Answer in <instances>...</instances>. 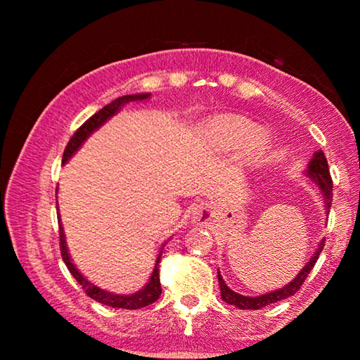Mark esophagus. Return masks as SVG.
Segmentation results:
<instances>
[{"label":"esophagus","mask_w":360,"mask_h":360,"mask_svg":"<svg viewBox=\"0 0 360 360\" xmlns=\"http://www.w3.org/2000/svg\"><path fill=\"white\" fill-rule=\"evenodd\" d=\"M192 219L193 222H197L198 225H203L208 221V214H206L205 208H195V211L192 212Z\"/></svg>","instance_id":"34e87169"}]
</instances>
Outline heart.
Listing matches in <instances>:
<instances>
[{
  "instance_id": "obj_1",
  "label": "heart",
  "mask_w": 360,
  "mask_h": 360,
  "mask_svg": "<svg viewBox=\"0 0 360 360\" xmlns=\"http://www.w3.org/2000/svg\"><path fill=\"white\" fill-rule=\"evenodd\" d=\"M216 138L227 148H236L245 143L246 155L251 158L262 157L270 148V138L264 130H255L252 122L243 117H225L212 125Z\"/></svg>"
}]
</instances>
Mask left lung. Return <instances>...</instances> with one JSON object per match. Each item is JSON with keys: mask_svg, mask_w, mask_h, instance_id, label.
I'll return each mask as SVG.
<instances>
[{"mask_svg": "<svg viewBox=\"0 0 360 360\" xmlns=\"http://www.w3.org/2000/svg\"><path fill=\"white\" fill-rule=\"evenodd\" d=\"M309 179H311L316 186H318L319 192L322 195V200H324V208H326V214H328V211H330V206H332V191H333V184H332V178H330V173H328V163H327V158L324 155V152L318 150L314 152V155L311 158V162L308 163V168H307V173ZM324 241L322 240L318 249H316V252L311 255V259L309 262H307V265H304L300 271H298V275L292 279L289 284H285L284 288L278 289V290H273V292H266V294H262L259 297H248V295H241L238 292L231 290L225 281L221 276V273L217 270V278H219V288H221V297L225 303L229 304H235L236 308L240 309H260L266 307V304L270 303H276L279 300H284V298H288L290 295H294L295 292L300 289V285L303 284L304 279L309 275V271L313 270V266L316 264V260L319 259V254L322 251V248H324Z\"/></svg>", "mask_w": 360, "mask_h": 360, "instance_id": "8db88e82", "label": "left lung"}]
</instances>
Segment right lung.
Listing matches in <instances>:
<instances>
[{
	"label": "right lung",
	"instance_id": "1",
	"mask_svg": "<svg viewBox=\"0 0 360 360\" xmlns=\"http://www.w3.org/2000/svg\"><path fill=\"white\" fill-rule=\"evenodd\" d=\"M150 98V94H136V95H124L115 98L114 101L109 103L103 109H100L98 112H95L92 117L89 120H85L84 124L79 127L76 130L75 135L71 136L68 146L63 152V163H66L72 157V154L81 148L82 143L87 139L95 130H98L100 127L105 124L108 119H111L115 112L120 111V108L127 105L130 101H143ZM58 210V208H57ZM58 233H60V251H62V259L68 266V270L72 276H75L76 281L82 285V289L85 290L90 298H94L101 304H108V307L112 308H122V309H139L143 307H148V304L157 302V298L162 294V285H160V276H158V264H160V257H162V251L157 255L155 260V266L152 270V275L149 283L144 285L141 290L135 292V294L130 295H119V294H112V292H108L105 289H100L98 285H95L89 281L87 278H84L81 275V271L77 270L76 265L72 264V260L70 257L68 248H66V240H65V233H63V227H62V221L58 217Z\"/></svg>",
	"mask_w": 360,
	"mask_h": 360
}]
</instances>
